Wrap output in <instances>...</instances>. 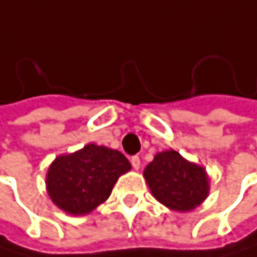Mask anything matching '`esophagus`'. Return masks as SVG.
<instances>
[{
    "label": "esophagus",
    "mask_w": 257,
    "mask_h": 257,
    "mask_svg": "<svg viewBox=\"0 0 257 257\" xmlns=\"http://www.w3.org/2000/svg\"><path fill=\"white\" fill-rule=\"evenodd\" d=\"M131 164H132V168L138 171V170H140V165H141V161H140L138 156H132V158H131Z\"/></svg>",
    "instance_id": "obj_1"
}]
</instances>
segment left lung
I'll list each match as a JSON object with an SVG mask.
<instances>
[{
    "label": "left lung",
    "instance_id": "left-lung-1",
    "mask_svg": "<svg viewBox=\"0 0 257 257\" xmlns=\"http://www.w3.org/2000/svg\"><path fill=\"white\" fill-rule=\"evenodd\" d=\"M143 176L153 198L173 211H192L210 193V177L205 168L184 159L173 149L156 153Z\"/></svg>",
    "mask_w": 257,
    "mask_h": 257
}]
</instances>
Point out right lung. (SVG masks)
I'll use <instances>...</instances> for the list:
<instances>
[{
    "instance_id": "1",
    "label": "right lung",
    "mask_w": 257,
    "mask_h": 257,
    "mask_svg": "<svg viewBox=\"0 0 257 257\" xmlns=\"http://www.w3.org/2000/svg\"><path fill=\"white\" fill-rule=\"evenodd\" d=\"M128 171L131 164L119 150L89 143L55 158L46 174V190L64 213L84 216L108 199L116 181Z\"/></svg>"
}]
</instances>
